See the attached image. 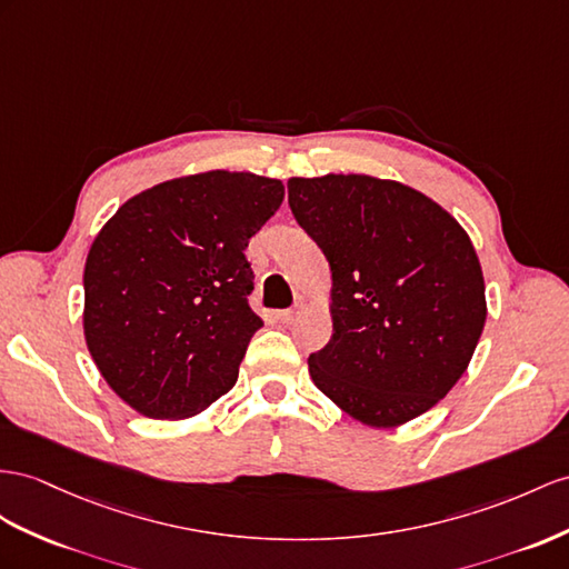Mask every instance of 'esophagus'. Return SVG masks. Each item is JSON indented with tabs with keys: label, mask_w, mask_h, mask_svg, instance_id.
Listing matches in <instances>:
<instances>
[{
	"label": "esophagus",
	"mask_w": 569,
	"mask_h": 569,
	"mask_svg": "<svg viewBox=\"0 0 569 569\" xmlns=\"http://www.w3.org/2000/svg\"><path fill=\"white\" fill-rule=\"evenodd\" d=\"M298 315H300V310H298V308H293V310H281V312L276 315V317H279L283 325H290V322H293V319H296Z\"/></svg>",
	"instance_id": "34e87169"
}]
</instances>
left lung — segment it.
Segmentation results:
<instances>
[{"label": "left lung", "mask_w": 569, "mask_h": 569, "mask_svg": "<svg viewBox=\"0 0 569 569\" xmlns=\"http://www.w3.org/2000/svg\"><path fill=\"white\" fill-rule=\"evenodd\" d=\"M288 203L331 269V341L310 377L351 418L397 428L447 397L486 325L480 261L455 216L370 174L290 178Z\"/></svg>", "instance_id": "8db88e82"}]
</instances>
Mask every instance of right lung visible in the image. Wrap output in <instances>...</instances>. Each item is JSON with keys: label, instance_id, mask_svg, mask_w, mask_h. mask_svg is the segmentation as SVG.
<instances>
[{"label": "right lung", "instance_id": "1", "mask_svg": "<svg viewBox=\"0 0 569 569\" xmlns=\"http://www.w3.org/2000/svg\"><path fill=\"white\" fill-rule=\"evenodd\" d=\"M281 201V180L209 170L143 189L100 228L83 269V337L137 413L197 416L238 382L264 325L247 305L244 250Z\"/></svg>", "mask_w": 569, "mask_h": 569}]
</instances>
